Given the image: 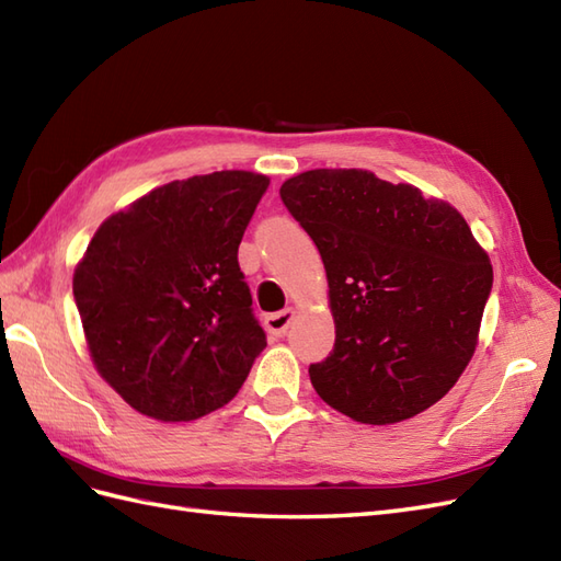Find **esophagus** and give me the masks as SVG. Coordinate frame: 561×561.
<instances>
[{
  "label": "esophagus",
  "mask_w": 561,
  "mask_h": 561,
  "mask_svg": "<svg viewBox=\"0 0 561 561\" xmlns=\"http://www.w3.org/2000/svg\"><path fill=\"white\" fill-rule=\"evenodd\" d=\"M294 314H296L294 308H284V310H279V312L267 314V320H265L267 332H270L272 336H284L286 329H289V324H291V320H294Z\"/></svg>",
  "instance_id": "esophagus-1"
}]
</instances>
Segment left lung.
<instances>
[{
    "instance_id": "left-lung-1",
    "label": "left lung",
    "mask_w": 561,
    "mask_h": 561,
    "mask_svg": "<svg viewBox=\"0 0 561 561\" xmlns=\"http://www.w3.org/2000/svg\"><path fill=\"white\" fill-rule=\"evenodd\" d=\"M286 210L318 247L336 341L310 381L363 424H396L448 393L477 351L493 265L467 220L369 170L286 180Z\"/></svg>"
}]
</instances>
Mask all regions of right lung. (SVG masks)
<instances>
[{
    "mask_svg": "<svg viewBox=\"0 0 561 561\" xmlns=\"http://www.w3.org/2000/svg\"><path fill=\"white\" fill-rule=\"evenodd\" d=\"M267 186L247 170L158 186L104 220L76 267L94 367L147 417L227 405L267 346L237 261Z\"/></svg>",
    "mask_w": 561,
    "mask_h": 561,
    "instance_id": "right-lung-1",
    "label": "right lung"
}]
</instances>
